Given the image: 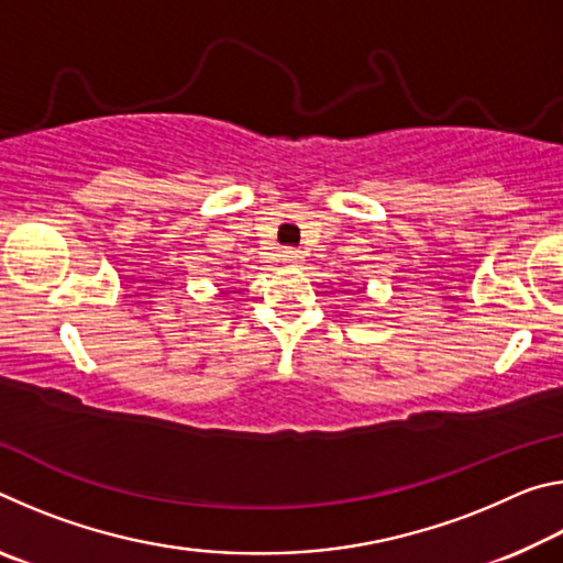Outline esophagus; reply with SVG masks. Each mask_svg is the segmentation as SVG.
Masks as SVG:
<instances>
[{
    "instance_id": "obj_1",
    "label": "esophagus",
    "mask_w": 563,
    "mask_h": 563,
    "mask_svg": "<svg viewBox=\"0 0 563 563\" xmlns=\"http://www.w3.org/2000/svg\"><path fill=\"white\" fill-rule=\"evenodd\" d=\"M280 261H283L285 265H298V263L302 261V253L295 251V247H285L283 255H280Z\"/></svg>"
}]
</instances>
